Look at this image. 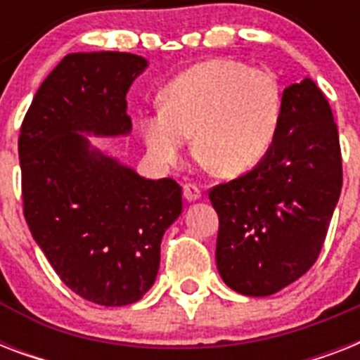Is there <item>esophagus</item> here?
<instances>
[{
  "label": "esophagus",
  "instance_id": "obj_1",
  "mask_svg": "<svg viewBox=\"0 0 360 360\" xmlns=\"http://www.w3.org/2000/svg\"><path fill=\"white\" fill-rule=\"evenodd\" d=\"M183 194H185L186 202H198V200L202 198V191H200V186L192 185V183H188V185L183 186Z\"/></svg>",
  "mask_w": 360,
  "mask_h": 360
}]
</instances>
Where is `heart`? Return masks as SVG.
I'll list each match as a JSON object with an SVG mask.
<instances>
[{"instance_id":"obj_1","label":"heart","mask_w":360,"mask_h":360,"mask_svg":"<svg viewBox=\"0 0 360 360\" xmlns=\"http://www.w3.org/2000/svg\"><path fill=\"white\" fill-rule=\"evenodd\" d=\"M282 117V89L269 70L207 59L177 75L160 93V110L140 117L141 138L157 162L177 164L192 136L194 155L220 177L263 160Z\"/></svg>"}]
</instances>
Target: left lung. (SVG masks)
Here are the masks:
<instances>
[{"instance_id": "8db88e82", "label": "left lung", "mask_w": 360, "mask_h": 360, "mask_svg": "<svg viewBox=\"0 0 360 360\" xmlns=\"http://www.w3.org/2000/svg\"><path fill=\"white\" fill-rule=\"evenodd\" d=\"M342 191L338 129L310 78L282 93L273 146L248 174L213 186L217 267L231 290L267 297L318 259Z\"/></svg>"}]
</instances>
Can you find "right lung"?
Instances as JSON below:
<instances>
[{
  "label": "right lung",
  "instance_id": "obj_1",
  "mask_svg": "<svg viewBox=\"0 0 360 360\" xmlns=\"http://www.w3.org/2000/svg\"><path fill=\"white\" fill-rule=\"evenodd\" d=\"M147 59L65 56L46 76L18 138L24 217L67 288L103 307L140 301L155 284L160 240L183 211L181 186L146 179L86 134L127 136V93Z\"/></svg>",
  "mask_w": 360,
  "mask_h": 360
}]
</instances>
